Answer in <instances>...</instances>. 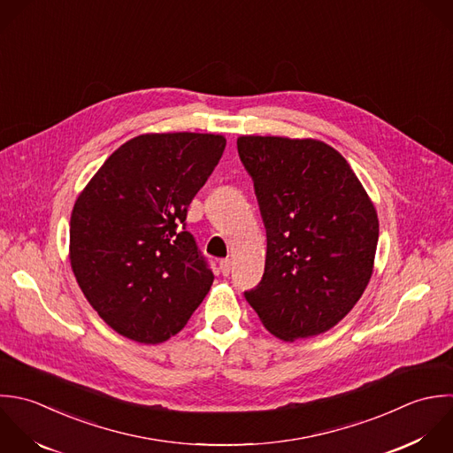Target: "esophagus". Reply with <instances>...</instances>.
I'll list each match as a JSON object with an SVG mask.
<instances>
[{
    "instance_id": "obj_1",
    "label": "esophagus",
    "mask_w": 453,
    "mask_h": 453,
    "mask_svg": "<svg viewBox=\"0 0 453 453\" xmlns=\"http://www.w3.org/2000/svg\"><path fill=\"white\" fill-rule=\"evenodd\" d=\"M219 268H220V273H222L224 277H227V275L231 273V261H229V259H222V261L219 263Z\"/></svg>"
}]
</instances>
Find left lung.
Listing matches in <instances>:
<instances>
[{
    "label": "left lung",
    "instance_id": "left-lung-1",
    "mask_svg": "<svg viewBox=\"0 0 453 453\" xmlns=\"http://www.w3.org/2000/svg\"><path fill=\"white\" fill-rule=\"evenodd\" d=\"M236 144L266 229L265 273L245 298L280 341L325 334L372 277L374 203L348 160L323 141L240 135Z\"/></svg>",
    "mask_w": 453,
    "mask_h": 453
}]
</instances>
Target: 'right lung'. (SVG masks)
<instances>
[{"mask_svg": "<svg viewBox=\"0 0 453 453\" xmlns=\"http://www.w3.org/2000/svg\"><path fill=\"white\" fill-rule=\"evenodd\" d=\"M224 148L220 134L137 135L75 199L70 266L89 305L119 335L160 344L208 295L213 273L185 219Z\"/></svg>", "mask_w": 453, "mask_h": 453, "instance_id": "add662e5", "label": "right lung"}]
</instances>
